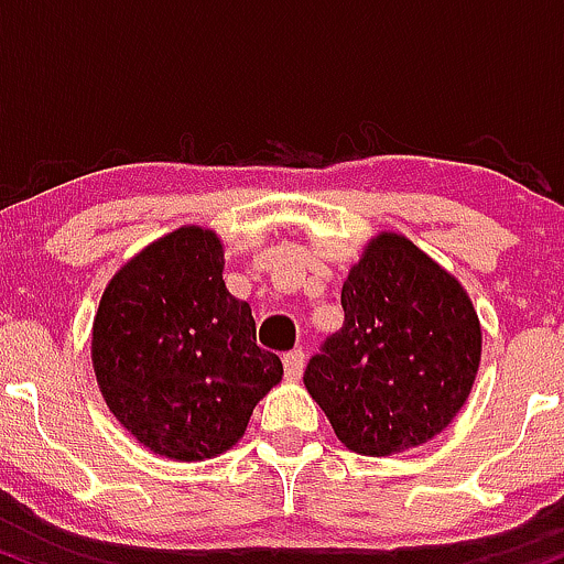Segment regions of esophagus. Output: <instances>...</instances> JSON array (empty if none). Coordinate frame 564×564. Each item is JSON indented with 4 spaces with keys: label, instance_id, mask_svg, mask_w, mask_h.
<instances>
[{
    "label": "esophagus",
    "instance_id": "obj_1",
    "mask_svg": "<svg viewBox=\"0 0 564 564\" xmlns=\"http://www.w3.org/2000/svg\"><path fill=\"white\" fill-rule=\"evenodd\" d=\"M284 378L288 381H299V378L303 376V365H306V354H303L301 349L284 354Z\"/></svg>",
    "mask_w": 564,
    "mask_h": 564
}]
</instances>
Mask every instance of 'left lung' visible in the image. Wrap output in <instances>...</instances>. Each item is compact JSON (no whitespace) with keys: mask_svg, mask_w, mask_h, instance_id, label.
<instances>
[{"mask_svg":"<svg viewBox=\"0 0 564 564\" xmlns=\"http://www.w3.org/2000/svg\"><path fill=\"white\" fill-rule=\"evenodd\" d=\"M344 327L303 383L335 436L359 455L434 440L469 400L482 325L469 293L404 234L378 231L340 290Z\"/></svg>","mask_w":564,"mask_h":564,"instance_id":"left-lung-1","label":"left lung"}]
</instances>
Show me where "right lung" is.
Wrapping results in <instances>:
<instances>
[{
  "label": "right lung",
  "mask_w": 564,
  "mask_h": 564,
  "mask_svg": "<svg viewBox=\"0 0 564 564\" xmlns=\"http://www.w3.org/2000/svg\"><path fill=\"white\" fill-rule=\"evenodd\" d=\"M100 394L154 455L207 460L231 451L252 408L282 381L258 349L250 303L224 282V242L181 226L122 263L100 295L90 344Z\"/></svg>",
  "instance_id": "add662e5"
}]
</instances>
